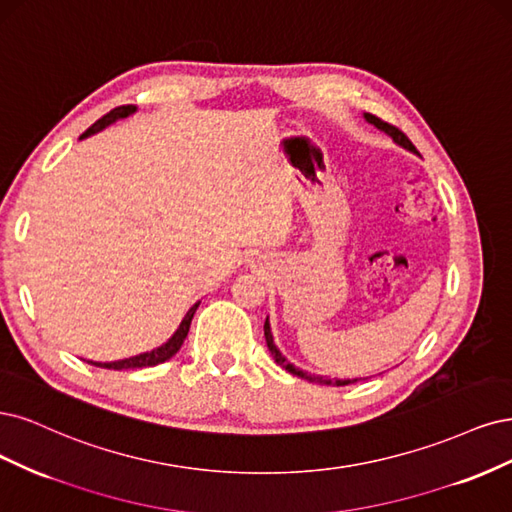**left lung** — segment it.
Returning <instances> with one entry per match:
<instances>
[{
	"instance_id": "left-lung-1",
	"label": "left lung",
	"mask_w": 512,
	"mask_h": 512,
	"mask_svg": "<svg viewBox=\"0 0 512 512\" xmlns=\"http://www.w3.org/2000/svg\"><path fill=\"white\" fill-rule=\"evenodd\" d=\"M364 119H366L370 125H374L376 129L385 131L387 136L393 138L395 144H400L402 148H406V151L415 153V146H412V142L402 134V131H400L398 127H393V125L381 121L378 117H374V114H368V112L364 114ZM263 336H266V344H268V349H270V353H272L276 364L283 366V368H285L287 372H291L293 376L304 378V381H308V383H319V385H327V387H344V385H351V383L361 381V378H329V376H321V374H308V372H304V370H300V368H295V366L291 364V361H287V357L278 351V346L274 344L272 327H270V321H268V319H266V323H263Z\"/></svg>"
}]
</instances>
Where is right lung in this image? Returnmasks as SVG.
I'll return each instance as SVG.
<instances>
[{"label":"right lung","mask_w":512,"mask_h":512,"mask_svg":"<svg viewBox=\"0 0 512 512\" xmlns=\"http://www.w3.org/2000/svg\"><path fill=\"white\" fill-rule=\"evenodd\" d=\"M136 110H138V108L131 106V104L110 110L108 114H104V117H102L100 121H95V123L85 131V134L80 136V140H85V138L97 134V131L106 129V127L112 125V123H117V121H121V119L131 117V114H134ZM197 306H200V302H195V304L187 310V315L183 317V321H180L176 332H174L166 342H163L161 346H157V349H151V351L134 355V357L117 359V361H89V364H91V366H97V368H106V370H129V368H148V366L163 364V361L172 359V357L180 351V346H183V342H185V338H187V334H189L191 319H193V315H195Z\"/></svg>","instance_id":"add662e5"}]
</instances>
